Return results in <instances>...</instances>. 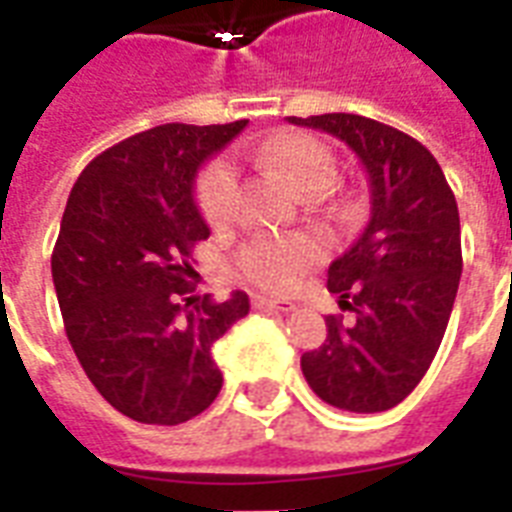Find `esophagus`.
<instances>
[{
	"label": "esophagus",
	"instance_id": "1",
	"mask_svg": "<svg viewBox=\"0 0 512 512\" xmlns=\"http://www.w3.org/2000/svg\"><path fill=\"white\" fill-rule=\"evenodd\" d=\"M252 303H255V308H268V311H279V313L295 311V303H289V300H279V297L255 295L252 297Z\"/></svg>",
	"mask_w": 512,
	"mask_h": 512
}]
</instances>
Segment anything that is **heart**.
Masks as SVG:
<instances>
[{
	"label": "heart",
	"instance_id": "heart-1",
	"mask_svg": "<svg viewBox=\"0 0 512 512\" xmlns=\"http://www.w3.org/2000/svg\"><path fill=\"white\" fill-rule=\"evenodd\" d=\"M255 159L265 170L279 175L292 191H303L305 185L337 180V162L319 140L305 135H281L268 140ZM196 201L209 225H225L236 212V170L231 162L217 159L207 164L196 180ZM319 244L308 236H260L241 249V276L257 287L289 289L316 260Z\"/></svg>",
	"mask_w": 512,
	"mask_h": 512
}]
</instances>
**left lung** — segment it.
Returning <instances> with one entry per match:
<instances>
[{
	"label": "left lung",
	"mask_w": 512,
	"mask_h": 512,
	"mask_svg": "<svg viewBox=\"0 0 512 512\" xmlns=\"http://www.w3.org/2000/svg\"><path fill=\"white\" fill-rule=\"evenodd\" d=\"M289 124L342 140L364 167L372 204L361 236L327 273L353 321L327 316V340L300 366L321 401L385 412L417 388L444 340L462 276L457 201L433 154L396 127L358 114Z\"/></svg>",
	"instance_id": "obj_1"
}]
</instances>
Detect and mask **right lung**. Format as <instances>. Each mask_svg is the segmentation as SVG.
I'll list each match as a JSON object with an SVG mask.
<instances>
[{"instance_id":"add662e5","label":"right lung","mask_w":512,"mask_h":512,"mask_svg":"<svg viewBox=\"0 0 512 512\" xmlns=\"http://www.w3.org/2000/svg\"><path fill=\"white\" fill-rule=\"evenodd\" d=\"M231 124H162L95 156L68 196L52 252V284L84 374L116 412L180 425L223 388L212 348L249 313L193 297V247L209 236L193 183L231 143Z\"/></svg>"}]
</instances>
